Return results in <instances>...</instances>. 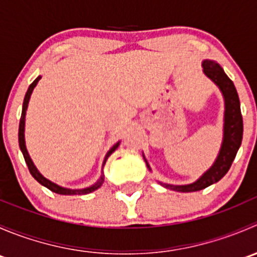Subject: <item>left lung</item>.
Here are the masks:
<instances>
[{
    "mask_svg": "<svg viewBox=\"0 0 257 257\" xmlns=\"http://www.w3.org/2000/svg\"><path fill=\"white\" fill-rule=\"evenodd\" d=\"M203 72L219 87L222 93V97H224V136H222L221 148H220L216 160L211 165V168L206 170L198 180L188 184V185H170V184L160 183L165 188L180 191V193L203 190L224 178V175L229 172L241 145V141H242V115H241L239 95H237L234 83L226 76L220 64H217L215 61H210V59L203 61ZM145 163H147L148 169L150 170L147 160Z\"/></svg>",
    "mask_w": 257,
    "mask_h": 257,
    "instance_id": "8db88e82",
    "label": "left lung"
}]
</instances>
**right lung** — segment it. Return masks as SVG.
Returning a JSON list of instances; mask_svg holds the SVG:
<instances>
[{"label": "right lung", "mask_w": 257, "mask_h": 257, "mask_svg": "<svg viewBox=\"0 0 257 257\" xmlns=\"http://www.w3.org/2000/svg\"><path fill=\"white\" fill-rule=\"evenodd\" d=\"M41 79V76H38L37 78L32 82V84L28 87L27 89V93H26L25 95V99H23V105H22V114H21V119H20V128H18V143H20V148H21V152H22L23 154V158H25L26 160V164H27L28 169H30V173L32 174V177L36 179V180L38 181L40 184H42L43 186H46V188H48L49 190L53 191V193H57V194H61V195H84V194H89L92 193V191L97 190L98 188H100L103 184V181H104V178H103V175L100 177L99 180L97 181V183L94 184V185L89 186V188H85V189H67V188H63V186H59L57 185V184L52 183L51 180H48V179H46L43 177L42 174H41L40 172L37 170V168L35 167V164H33L32 159H31L30 154H28L27 152V148H26V142H25V118H26V110H27V107H28V102H30V98H31V94H32L33 89H35V87L37 85L38 80ZM119 143L120 142H118L116 144H114L112 148H110L109 152L107 153V155H105L104 158V162H103V167H104L105 162H107L108 157H109L110 154L114 152V150L116 149V148L119 147Z\"/></svg>", "instance_id": "add662e5"}]
</instances>
